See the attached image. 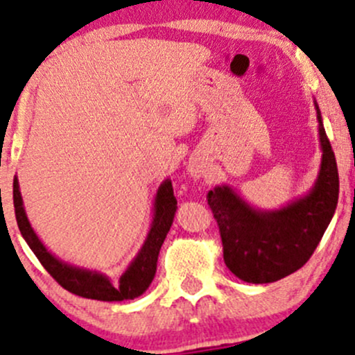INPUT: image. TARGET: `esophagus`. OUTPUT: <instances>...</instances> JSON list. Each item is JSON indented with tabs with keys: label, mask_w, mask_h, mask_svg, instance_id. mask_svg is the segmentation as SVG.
Segmentation results:
<instances>
[{
	"label": "esophagus",
	"mask_w": 355,
	"mask_h": 355,
	"mask_svg": "<svg viewBox=\"0 0 355 355\" xmlns=\"http://www.w3.org/2000/svg\"><path fill=\"white\" fill-rule=\"evenodd\" d=\"M189 173L192 175L193 178H197V180H198V178L204 177V168H202V166L198 165V163H190V165H189Z\"/></svg>",
	"instance_id": "1"
}]
</instances>
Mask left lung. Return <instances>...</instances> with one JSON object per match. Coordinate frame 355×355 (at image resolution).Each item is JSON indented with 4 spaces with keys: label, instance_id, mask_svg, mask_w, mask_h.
<instances>
[{
    "label": "left lung",
    "instance_id": "1",
    "mask_svg": "<svg viewBox=\"0 0 355 355\" xmlns=\"http://www.w3.org/2000/svg\"><path fill=\"white\" fill-rule=\"evenodd\" d=\"M315 109L322 162L306 196L285 207L261 210L229 185H217L209 192L207 202L219 224L225 266L243 282L272 283L300 270L332 220L338 200V171L317 103Z\"/></svg>",
    "mask_w": 355,
    "mask_h": 355
}]
</instances>
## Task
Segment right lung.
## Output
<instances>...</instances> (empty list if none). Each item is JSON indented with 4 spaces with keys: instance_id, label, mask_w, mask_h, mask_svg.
<instances>
[{
    "instance_id": "add662e5",
    "label": "right lung",
    "mask_w": 355,
    "mask_h": 355,
    "mask_svg": "<svg viewBox=\"0 0 355 355\" xmlns=\"http://www.w3.org/2000/svg\"><path fill=\"white\" fill-rule=\"evenodd\" d=\"M13 204L18 229L23 239L35 252L42 266L52 275V278L70 293L84 298L101 300V302H123V300H133L145 293L155 278L159 249L168 234L171 224H173L175 212H177V198L173 196V187H171L170 178H166L158 187L153 204V220H151L145 243L130 263V266L126 268V271L121 275L119 282L114 285L103 272L65 263L44 246L26 217L17 177L13 180Z\"/></svg>"
}]
</instances>
